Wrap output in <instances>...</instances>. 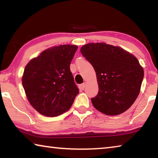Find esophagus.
Listing matches in <instances>:
<instances>
[{
  "label": "esophagus",
  "mask_w": 158,
  "mask_h": 158,
  "mask_svg": "<svg viewBox=\"0 0 158 158\" xmlns=\"http://www.w3.org/2000/svg\"><path fill=\"white\" fill-rule=\"evenodd\" d=\"M79 89H80V90H84L85 87V83H83L82 84H80V85H79Z\"/></svg>",
  "instance_id": "esophagus-1"
}]
</instances>
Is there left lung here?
Instances as JSON below:
<instances>
[{"instance_id": "1", "label": "left lung", "mask_w": 158, "mask_h": 158, "mask_svg": "<svg viewBox=\"0 0 158 158\" xmlns=\"http://www.w3.org/2000/svg\"><path fill=\"white\" fill-rule=\"evenodd\" d=\"M81 53L94 68L98 93L91 98L94 107L114 116L127 110L140 92L143 69L135 56L119 47L89 43Z\"/></svg>"}]
</instances>
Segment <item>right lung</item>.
Wrapping results in <instances>:
<instances>
[{
    "instance_id": "obj_1",
    "label": "right lung",
    "mask_w": 158,
    "mask_h": 158,
    "mask_svg": "<svg viewBox=\"0 0 158 158\" xmlns=\"http://www.w3.org/2000/svg\"><path fill=\"white\" fill-rule=\"evenodd\" d=\"M76 45L44 51L26 66L22 84L33 107L44 116H59L71 107L79 93L69 65Z\"/></svg>"
}]
</instances>
